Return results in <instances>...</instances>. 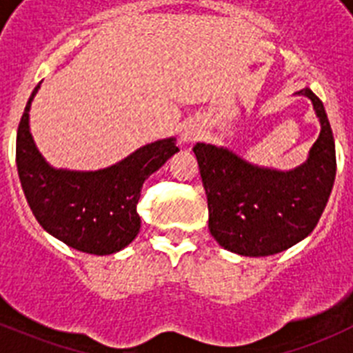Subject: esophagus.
Instances as JSON below:
<instances>
[{
	"mask_svg": "<svg viewBox=\"0 0 353 353\" xmlns=\"http://www.w3.org/2000/svg\"><path fill=\"white\" fill-rule=\"evenodd\" d=\"M199 136H201V127L189 123V125L183 127L182 134H180V141H182L183 145H191V143L198 141Z\"/></svg>",
	"mask_w": 353,
	"mask_h": 353,
	"instance_id": "esophagus-1",
	"label": "esophagus"
}]
</instances>
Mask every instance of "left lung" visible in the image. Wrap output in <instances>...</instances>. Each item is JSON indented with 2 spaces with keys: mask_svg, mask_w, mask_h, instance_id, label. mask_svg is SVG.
I'll return each instance as SVG.
<instances>
[{
  "mask_svg": "<svg viewBox=\"0 0 353 353\" xmlns=\"http://www.w3.org/2000/svg\"><path fill=\"white\" fill-rule=\"evenodd\" d=\"M320 121L318 139L301 166H258L226 146L198 143L194 155L208 201V230L217 244L242 256L277 254L310 235L329 201L336 148L322 101L304 88Z\"/></svg>",
  "mask_w": 353,
  "mask_h": 353,
  "instance_id": "8db88e82",
  "label": "left lung"
}]
</instances>
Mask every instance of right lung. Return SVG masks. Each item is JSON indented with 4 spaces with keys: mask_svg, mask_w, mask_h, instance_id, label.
<instances>
[{
    "mask_svg": "<svg viewBox=\"0 0 353 353\" xmlns=\"http://www.w3.org/2000/svg\"><path fill=\"white\" fill-rule=\"evenodd\" d=\"M31 93L26 111L39 93ZM179 152L176 139H157L139 146L125 159L95 171L51 166L37 148L24 113L17 130L19 180L40 226L81 252L105 256L125 249L139 233L136 205L150 174Z\"/></svg>",
    "mask_w": 353,
    "mask_h": 353,
    "instance_id": "add662e5",
    "label": "right lung"
}]
</instances>
